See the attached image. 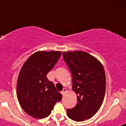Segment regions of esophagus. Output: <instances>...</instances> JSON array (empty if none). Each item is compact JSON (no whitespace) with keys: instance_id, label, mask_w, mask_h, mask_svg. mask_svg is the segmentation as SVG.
<instances>
[{"instance_id":"1","label":"esophagus","mask_w":126,"mask_h":126,"mask_svg":"<svg viewBox=\"0 0 126 126\" xmlns=\"http://www.w3.org/2000/svg\"><path fill=\"white\" fill-rule=\"evenodd\" d=\"M67 92V89L66 88H64L62 92H61V94H62V95H64V94H65V92Z\"/></svg>"}]
</instances>
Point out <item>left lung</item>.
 Listing matches in <instances>:
<instances>
[{
	"label": "left lung",
	"mask_w": 126,
	"mask_h": 126,
	"mask_svg": "<svg viewBox=\"0 0 126 126\" xmlns=\"http://www.w3.org/2000/svg\"><path fill=\"white\" fill-rule=\"evenodd\" d=\"M63 59L73 76L72 89L77 94V104L67 110L73 121L90 119L98 111L104 99L106 78L103 65L90 53L83 51L63 52Z\"/></svg>",
	"instance_id": "8db88e82"
}]
</instances>
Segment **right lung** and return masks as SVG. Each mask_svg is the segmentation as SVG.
I'll list each match as a JSON object with an SVG mask.
<instances>
[{
  "label": "right lung",
  "instance_id": "add662e5",
  "mask_svg": "<svg viewBox=\"0 0 126 126\" xmlns=\"http://www.w3.org/2000/svg\"><path fill=\"white\" fill-rule=\"evenodd\" d=\"M61 51H38L32 54L22 66L17 81V97L23 110L36 119L51 113L62 100L53 83L47 78L61 56Z\"/></svg>",
  "mask_w": 126,
  "mask_h": 126
}]
</instances>
